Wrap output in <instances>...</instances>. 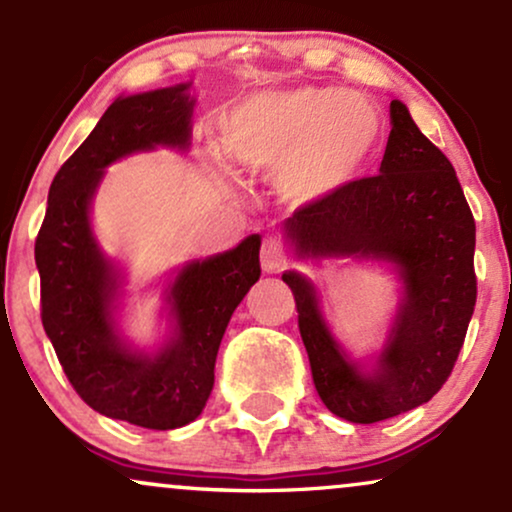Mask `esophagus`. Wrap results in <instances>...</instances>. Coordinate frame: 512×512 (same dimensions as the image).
Here are the masks:
<instances>
[{"label":"esophagus","instance_id":"esophagus-1","mask_svg":"<svg viewBox=\"0 0 512 512\" xmlns=\"http://www.w3.org/2000/svg\"><path fill=\"white\" fill-rule=\"evenodd\" d=\"M260 260H262V269L267 274L279 272L281 264H284V245H281L276 238H264Z\"/></svg>","mask_w":512,"mask_h":512}]
</instances>
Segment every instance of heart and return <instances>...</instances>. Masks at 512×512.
Wrapping results in <instances>:
<instances>
[{
    "label": "heart",
    "mask_w": 512,
    "mask_h": 512,
    "mask_svg": "<svg viewBox=\"0 0 512 512\" xmlns=\"http://www.w3.org/2000/svg\"><path fill=\"white\" fill-rule=\"evenodd\" d=\"M373 103L337 86L264 91L233 108L228 149L255 173L281 170V182L301 202L330 197L349 185L378 144Z\"/></svg>",
    "instance_id": "1"
}]
</instances>
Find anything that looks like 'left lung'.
Wrapping results in <instances>:
<instances>
[{"instance_id": "obj_1", "label": "left lung", "mask_w": 512, "mask_h": 512, "mask_svg": "<svg viewBox=\"0 0 512 512\" xmlns=\"http://www.w3.org/2000/svg\"><path fill=\"white\" fill-rule=\"evenodd\" d=\"M390 120L378 175L351 180L284 221L301 257L385 260L402 281V303L378 366L363 373L334 342L315 286L298 272L281 274L296 298L317 395L354 424L392 419L436 395L477 303V226L455 168L421 134L407 105L392 101Z\"/></svg>"}]
</instances>
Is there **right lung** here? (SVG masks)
I'll return each mask as SVG.
<instances>
[{"label": "right lung", "instance_id": "1", "mask_svg": "<svg viewBox=\"0 0 512 512\" xmlns=\"http://www.w3.org/2000/svg\"><path fill=\"white\" fill-rule=\"evenodd\" d=\"M190 84L117 98L50 185L35 238L40 317L64 375L91 409L168 431L195 421L214 387V363L233 310L260 279V236L195 260L168 286L173 332L156 354L132 351L115 330L120 274L91 231V199L103 170L134 151L187 149Z\"/></svg>", "mask_w": 512, "mask_h": 512}]
</instances>
